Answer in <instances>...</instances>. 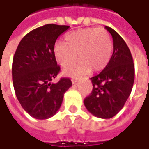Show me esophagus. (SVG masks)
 Returning a JSON list of instances; mask_svg holds the SVG:
<instances>
[{
    "mask_svg": "<svg viewBox=\"0 0 149 149\" xmlns=\"http://www.w3.org/2000/svg\"><path fill=\"white\" fill-rule=\"evenodd\" d=\"M77 81H78V79H77V78H72V84H76Z\"/></svg>",
    "mask_w": 149,
    "mask_h": 149,
    "instance_id": "obj_1",
    "label": "esophagus"
}]
</instances>
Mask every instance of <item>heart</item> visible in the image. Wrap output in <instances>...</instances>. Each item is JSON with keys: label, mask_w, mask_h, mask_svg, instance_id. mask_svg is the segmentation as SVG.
Instances as JSON below:
<instances>
[{"label": "heart", "mask_w": 149, "mask_h": 149, "mask_svg": "<svg viewBox=\"0 0 149 149\" xmlns=\"http://www.w3.org/2000/svg\"><path fill=\"white\" fill-rule=\"evenodd\" d=\"M112 49V40L105 29L86 28L68 33L65 43L57 42L54 54L58 63L64 69L74 64L78 56V63L65 71L70 77H77L91 69L98 72L105 68L111 58Z\"/></svg>", "instance_id": "heart-1"}]
</instances>
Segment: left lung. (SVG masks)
<instances>
[{
    "mask_svg": "<svg viewBox=\"0 0 149 149\" xmlns=\"http://www.w3.org/2000/svg\"><path fill=\"white\" fill-rule=\"evenodd\" d=\"M113 38V54L108 64L91 77L93 89L84 105L93 116L110 119L123 108L130 95L134 81V64L125 40L110 27H105Z\"/></svg>",
    "mask_w": 149,
    "mask_h": 149,
    "instance_id": "8db88e82",
    "label": "left lung"
}]
</instances>
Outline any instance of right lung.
I'll return each instance as SVG.
<instances>
[{"instance_id":"right-lung-1","label":"right lung","mask_w":149,"mask_h":149,"mask_svg":"<svg viewBox=\"0 0 149 149\" xmlns=\"http://www.w3.org/2000/svg\"><path fill=\"white\" fill-rule=\"evenodd\" d=\"M68 25L49 24L33 29L19 42L12 63V79L16 97L29 116L38 120L54 116L72 86L68 77L51 83L60 72L54 47Z\"/></svg>"}]
</instances>
